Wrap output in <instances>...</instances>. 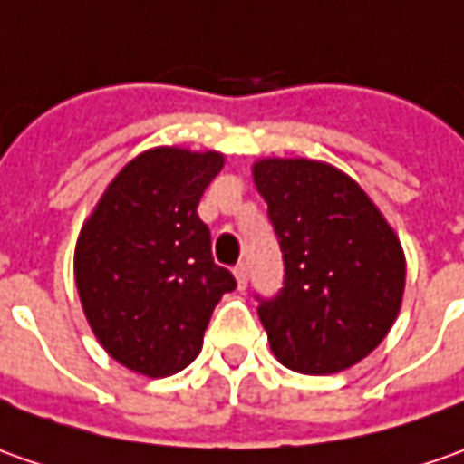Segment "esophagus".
I'll return each instance as SVG.
<instances>
[{"label": "esophagus", "instance_id": "obj_1", "mask_svg": "<svg viewBox=\"0 0 464 464\" xmlns=\"http://www.w3.org/2000/svg\"><path fill=\"white\" fill-rule=\"evenodd\" d=\"M233 274H236V282H238V286L244 289L246 285H248V264H236V269H233Z\"/></svg>", "mask_w": 464, "mask_h": 464}]
</instances>
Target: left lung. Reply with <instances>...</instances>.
I'll return each mask as SVG.
<instances>
[{"mask_svg": "<svg viewBox=\"0 0 464 464\" xmlns=\"http://www.w3.org/2000/svg\"><path fill=\"white\" fill-rule=\"evenodd\" d=\"M254 182L285 258L282 289L261 297L274 355L297 373L355 365L386 338L401 307L399 238L348 175L310 160H264Z\"/></svg>", "mask_w": 464, "mask_h": 464, "instance_id": "8db88e82", "label": "left lung"}]
</instances>
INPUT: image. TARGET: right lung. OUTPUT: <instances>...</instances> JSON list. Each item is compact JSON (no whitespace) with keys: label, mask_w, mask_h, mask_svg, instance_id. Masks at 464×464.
Masks as SVG:
<instances>
[{"label":"right lung","mask_w":464,"mask_h":464,"mask_svg":"<svg viewBox=\"0 0 464 464\" xmlns=\"http://www.w3.org/2000/svg\"><path fill=\"white\" fill-rule=\"evenodd\" d=\"M218 152L160 147L113 178L75 246V286L99 343L119 363L162 378L190 365L210 314L236 289L213 261L198 203Z\"/></svg>","instance_id":"add662e5"}]
</instances>
